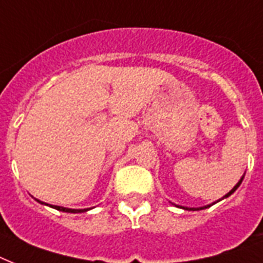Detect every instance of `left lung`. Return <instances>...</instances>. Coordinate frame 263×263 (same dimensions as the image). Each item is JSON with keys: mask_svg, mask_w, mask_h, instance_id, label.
<instances>
[{"mask_svg": "<svg viewBox=\"0 0 263 263\" xmlns=\"http://www.w3.org/2000/svg\"><path fill=\"white\" fill-rule=\"evenodd\" d=\"M241 181H243V177H241V179H240V181H239V183H237L236 185H235V187H233L232 190H231V191H229L228 194H227V195L224 196V198H227V196H229V195H231V194H233V192L236 191V190H237V187H239V185H240V184H241ZM202 209H206V206H204V208H199V209H188V208H185V210H202Z\"/></svg>", "mask_w": 263, "mask_h": 263, "instance_id": "obj_1", "label": "left lung"}]
</instances>
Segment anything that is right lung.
Listing matches in <instances>:
<instances>
[{
    "mask_svg": "<svg viewBox=\"0 0 263 263\" xmlns=\"http://www.w3.org/2000/svg\"><path fill=\"white\" fill-rule=\"evenodd\" d=\"M39 202V200H38ZM42 203V202H41ZM51 208L57 209L60 212H65V213H83L87 212V209H80V210H76V209H67V208H61V206H51Z\"/></svg>",
    "mask_w": 263,
    "mask_h": 263,
    "instance_id": "obj_1",
    "label": "right lung"
}]
</instances>
